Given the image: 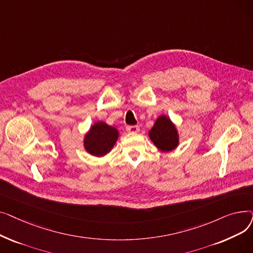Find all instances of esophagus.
Listing matches in <instances>:
<instances>
[{
    "label": "esophagus",
    "instance_id": "obj_1",
    "mask_svg": "<svg viewBox=\"0 0 253 253\" xmlns=\"http://www.w3.org/2000/svg\"><path fill=\"white\" fill-rule=\"evenodd\" d=\"M126 130L128 132H130V133H136V132L139 131V127L136 126V125H132V126L129 125V126L126 127Z\"/></svg>",
    "mask_w": 253,
    "mask_h": 253
}]
</instances>
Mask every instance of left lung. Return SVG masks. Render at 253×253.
Segmentation results:
<instances>
[{
  "label": "left lung",
  "mask_w": 253,
  "mask_h": 253,
  "mask_svg": "<svg viewBox=\"0 0 253 253\" xmlns=\"http://www.w3.org/2000/svg\"><path fill=\"white\" fill-rule=\"evenodd\" d=\"M149 135L156 147L163 152L172 151L178 144L177 130L166 116H161L157 119Z\"/></svg>",
  "instance_id": "left-lung-1"
}]
</instances>
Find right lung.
<instances>
[{"mask_svg":"<svg viewBox=\"0 0 253 253\" xmlns=\"http://www.w3.org/2000/svg\"><path fill=\"white\" fill-rule=\"evenodd\" d=\"M119 132L116 128L103 122H97L93 125L84 139L86 151L96 157L108 154L118 139Z\"/></svg>","mask_w":253,"mask_h":253,"instance_id":"add662e5","label":"right lung"}]
</instances>
